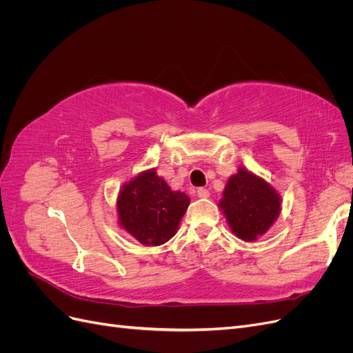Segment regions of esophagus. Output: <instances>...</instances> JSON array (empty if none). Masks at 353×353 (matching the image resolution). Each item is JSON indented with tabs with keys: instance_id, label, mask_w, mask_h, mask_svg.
I'll list each match as a JSON object with an SVG mask.
<instances>
[{
	"instance_id": "1",
	"label": "esophagus",
	"mask_w": 353,
	"mask_h": 353,
	"mask_svg": "<svg viewBox=\"0 0 353 353\" xmlns=\"http://www.w3.org/2000/svg\"><path fill=\"white\" fill-rule=\"evenodd\" d=\"M197 196L200 199H208L210 196V193H209V190H206V188H199L197 190Z\"/></svg>"
}]
</instances>
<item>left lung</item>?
Returning a JSON list of instances; mask_svg holds the SVG:
<instances>
[{
  "instance_id": "obj_1",
  "label": "left lung",
  "mask_w": 353,
  "mask_h": 353,
  "mask_svg": "<svg viewBox=\"0 0 353 353\" xmlns=\"http://www.w3.org/2000/svg\"><path fill=\"white\" fill-rule=\"evenodd\" d=\"M219 208L234 236L244 241H254L279 218L281 196L263 178L239 168L223 188Z\"/></svg>"
}]
</instances>
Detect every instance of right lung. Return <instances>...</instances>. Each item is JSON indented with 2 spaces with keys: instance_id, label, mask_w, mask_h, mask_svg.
<instances>
[{
  "instance_id": "add662e5",
  "label": "right lung",
  "mask_w": 353,
  "mask_h": 353,
  "mask_svg": "<svg viewBox=\"0 0 353 353\" xmlns=\"http://www.w3.org/2000/svg\"><path fill=\"white\" fill-rule=\"evenodd\" d=\"M190 197L172 191L156 169L143 170L117 196L119 225L144 245H160L175 236Z\"/></svg>"
}]
</instances>
